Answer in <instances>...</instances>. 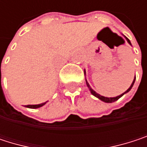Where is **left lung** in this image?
I'll list each match as a JSON object with an SVG mask.
<instances>
[{
	"label": "left lung",
	"instance_id": "obj_1",
	"mask_svg": "<svg viewBox=\"0 0 147 147\" xmlns=\"http://www.w3.org/2000/svg\"><path fill=\"white\" fill-rule=\"evenodd\" d=\"M128 42L129 43V44H131L130 43V41L128 39ZM84 73H85V71H84ZM134 82H135V78L134 79V81H133V82H132V84H131V86L129 87V88L127 90V91H125L123 94H122L121 95H119V96H117V97H113V98H108V97H104V96H101L100 94H97L95 91H94L91 88H90V86H89V84H88V82H87V80H86V83H87V85H88V87L89 88V89H90V91H91V93H92V94L93 95H94L95 97H97V98H99L100 100H102V101H104V102H106V103H112V102H115V101H117L118 99H120L123 94H125L126 93H128V92H129L130 91V89L132 88V87H133V85H134Z\"/></svg>",
	"mask_w": 147,
	"mask_h": 147
}]
</instances>
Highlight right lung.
I'll use <instances>...</instances> for the list:
<instances>
[{"label": "right lung", "mask_w": 147, "mask_h": 147, "mask_svg": "<svg viewBox=\"0 0 147 147\" xmlns=\"http://www.w3.org/2000/svg\"><path fill=\"white\" fill-rule=\"evenodd\" d=\"M47 102L42 103V104H39V105H27V107H29V108H33V109H36V108H39V107H41V106L44 105Z\"/></svg>", "instance_id": "obj_1"}]
</instances>
